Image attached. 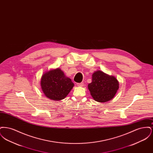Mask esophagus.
<instances>
[{"label":"esophagus","instance_id":"esophagus-1","mask_svg":"<svg viewBox=\"0 0 153 153\" xmlns=\"http://www.w3.org/2000/svg\"><path fill=\"white\" fill-rule=\"evenodd\" d=\"M77 86H79V87H83L84 85V82H80V83H77Z\"/></svg>","mask_w":153,"mask_h":153}]
</instances>
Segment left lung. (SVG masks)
Here are the masks:
<instances>
[{
	"label": "left lung",
	"mask_w": 153,
	"mask_h": 153,
	"mask_svg": "<svg viewBox=\"0 0 153 153\" xmlns=\"http://www.w3.org/2000/svg\"><path fill=\"white\" fill-rule=\"evenodd\" d=\"M88 87L96 102H108L116 94L119 82L114 76L98 71L93 73L92 82L88 84Z\"/></svg>",
	"instance_id": "obj_1"
}]
</instances>
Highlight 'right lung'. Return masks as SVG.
<instances>
[{
  "label": "right lung",
  "instance_id": "obj_1",
  "mask_svg": "<svg viewBox=\"0 0 153 153\" xmlns=\"http://www.w3.org/2000/svg\"><path fill=\"white\" fill-rule=\"evenodd\" d=\"M41 85L45 96L53 100L64 99L74 86L71 79L58 68L43 74Z\"/></svg>",
  "mask_w": 153,
  "mask_h": 153
}]
</instances>
